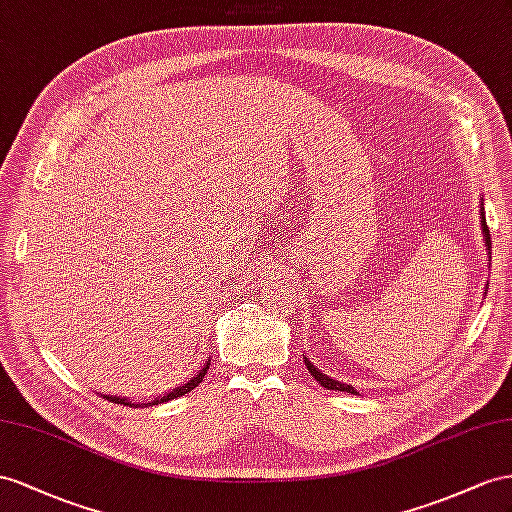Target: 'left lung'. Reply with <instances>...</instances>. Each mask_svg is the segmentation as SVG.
<instances>
[{
	"label": "left lung",
	"instance_id": "obj_1",
	"mask_svg": "<svg viewBox=\"0 0 512 512\" xmlns=\"http://www.w3.org/2000/svg\"><path fill=\"white\" fill-rule=\"evenodd\" d=\"M482 233H484V244H487V251H491V233H489V227H487V220H484V212H482ZM305 357V355H303ZM305 365L309 368V372H311V376L316 378V381L322 385V387H326V389H337V391H348V393H357L355 391V387H350V385H344V383H339V381H333V378H329L326 374H322L316 365H313L307 357H305Z\"/></svg>",
	"mask_w": 512,
	"mask_h": 512
}]
</instances>
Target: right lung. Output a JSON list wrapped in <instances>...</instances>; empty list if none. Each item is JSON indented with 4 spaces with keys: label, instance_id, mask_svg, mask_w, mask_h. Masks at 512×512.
I'll return each mask as SVG.
<instances>
[{
    "label": "right lung",
    "instance_id": "1",
    "mask_svg": "<svg viewBox=\"0 0 512 512\" xmlns=\"http://www.w3.org/2000/svg\"><path fill=\"white\" fill-rule=\"evenodd\" d=\"M207 370H209V363L205 365V368L196 374L194 378H190V381L186 383V385H181V387H177V389H173L170 393H166V396H160V398H155V400H151L149 404H160V402H168V400H173V398H179V396H183V393H188V391H192L196 385H199L201 381H203V376L207 374ZM106 398L108 402H114V404H123V406H138V404H134V402H127L125 398H119V396H103Z\"/></svg>",
    "mask_w": 512,
    "mask_h": 512
}]
</instances>
